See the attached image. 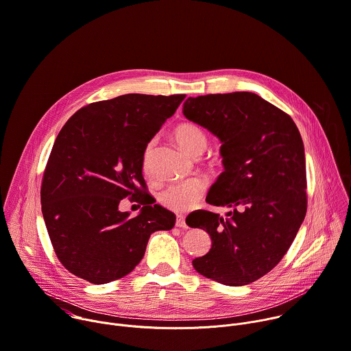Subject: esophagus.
Listing matches in <instances>:
<instances>
[{
  "mask_svg": "<svg viewBox=\"0 0 351 351\" xmlns=\"http://www.w3.org/2000/svg\"><path fill=\"white\" fill-rule=\"evenodd\" d=\"M176 227H180V228H187V224H186V217L183 215H178L176 216Z\"/></svg>",
  "mask_w": 351,
  "mask_h": 351,
  "instance_id": "1",
  "label": "esophagus"
}]
</instances>
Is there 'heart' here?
Wrapping results in <instances>:
<instances>
[{
  "instance_id": "b5f03b06",
  "label": "heart",
  "mask_w": 351,
  "mask_h": 351,
  "mask_svg": "<svg viewBox=\"0 0 351 351\" xmlns=\"http://www.w3.org/2000/svg\"><path fill=\"white\" fill-rule=\"evenodd\" d=\"M178 143L190 154L201 156L208 147L206 132L193 123H183L178 125L173 131ZM152 143L146 147L143 154V171L149 173V160H150ZM208 189V180L201 176L190 178L180 182H173L168 184L160 193V202L175 212H186L194 208L205 195Z\"/></svg>"
}]
</instances>
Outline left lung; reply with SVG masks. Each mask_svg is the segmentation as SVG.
<instances>
[{
  "instance_id": "1",
  "label": "left lung",
  "mask_w": 351,
  "mask_h": 351,
  "mask_svg": "<svg viewBox=\"0 0 351 351\" xmlns=\"http://www.w3.org/2000/svg\"><path fill=\"white\" fill-rule=\"evenodd\" d=\"M183 114L220 139L224 171L206 202L231 209L227 219L209 210L186 217L212 240L193 266L224 285L251 284L280 263L304 220L302 136L287 112L252 92L189 97Z\"/></svg>"
}]
</instances>
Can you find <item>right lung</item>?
Listing matches in <instances>:
<instances>
[{"instance_id": "add662e5", "label": "right lung", "mask_w": 351, "mask_h": 351, "mask_svg": "<svg viewBox=\"0 0 351 351\" xmlns=\"http://www.w3.org/2000/svg\"><path fill=\"white\" fill-rule=\"evenodd\" d=\"M186 95L128 93L90 103L60 130L48 158L41 205L60 263L90 284L130 274L145 256L152 232L171 230L175 215L152 205L142 175L147 143ZM141 213H120L121 199Z\"/></svg>"}]
</instances>
